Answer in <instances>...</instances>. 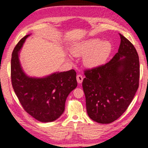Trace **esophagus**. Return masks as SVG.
Segmentation results:
<instances>
[{
    "label": "esophagus",
    "instance_id": "esophagus-1",
    "mask_svg": "<svg viewBox=\"0 0 148 148\" xmlns=\"http://www.w3.org/2000/svg\"><path fill=\"white\" fill-rule=\"evenodd\" d=\"M76 79H77V82L78 84H82V82H83V76H82V75H77V77H76Z\"/></svg>",
    "mask_w": 148,
    "mask_h": 148
}]
</instances>
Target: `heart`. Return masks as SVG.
Listing matches in <instances>:
<instances>
[{
    "mask_svg": "<svg viewBox=\"0 0 148 148\" xmlns=\"http://www.w3.org/2000/svg\"><path fill=\"white\" fill-rule=\"evenodd\" d=\"M112 46L109 41L97 38H89L75 44L71 53L75 57H84V62L89 68H96L103 64L112 52Z\"/></svg>",
    "mask_w": 148,
    "mask_h": 148,
    "instance_id": "1",
    "label": "heart"
}]
</instances>
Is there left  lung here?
<instances>
[{
	"label": "left lung",
	"mask_w": 148,
	"mask_h": 148,
	"mask_svg": "<svg viewBox=\"0 0 148 148\" xmlns=\"http://www.w3.org/2000/svg\"><path fill=\"white\" fill-rule=\"evenodd\" d=\"M118 52L106 64L85 71L82 86L89 117L99 123L116 121L138 88L140 63L134 46L122 34Z\"/></svg>",
	"instance_id": "obj_1"
}]
</instances>
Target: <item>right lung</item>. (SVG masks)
<instances>
[{
	"label": "right lung",
	"mask_w": 148,
	"mask_h": 148,
	"mask_svg": "<svg viewBox=\"0 0 148 148\" xmlns=\"http://www.w3.org/2000/svg\"><path fill=\"white\" fill-rule=\"evenodd\" d=\"M15 47L11 59L12 84L24 110L39 121L47 123L59 118L64 111L65 102L77 87L74 70L57 72L43 77H30L25 73L19 61V53L27 37Z\"/></svg>",
	"instance_id": "obj_1"
}]
</instances>
